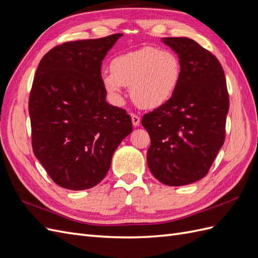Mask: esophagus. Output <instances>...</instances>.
<instances>
[{
	"label": "esophagus",
	"instance_id": "obj_1",
	"mask_svg": "<svg viewBox=\"0 0 258 258\" xmlns=\"http://www.w3.org/2000/svg\"><path fill=\"white\" fill-rule=\"evenodd\" d=\"M131 119H132V123H134L135 127H139L140 126V117L136 114H131Z\"/></svg>",
	"mask_w": 258,
	"mask_h": 258
}]
</instances>
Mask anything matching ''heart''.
Masks as SVG:
<instances>
[{"mask_svg": "<svg viewBox=\"0 0 258 258\" xmlns=\"http://www.w3.org/2000/svg\"><path fill=\"white\" fill-rule=\"evenodd\" d=\"M181 75V62L174 52L145 46L116 56L111 72L101 74V82L116 100L120 99L122 86H130L132 100L139 106L154 110L174 96Z\"/></svg>", "mask_w": 258, "mask_h": 258, "instance_id": "heart-1", "label": "heart"}]
</instances>
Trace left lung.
I'll use <instances>...</instances> for the list:
<instances>
[{"instance_id":"obj_1","label":"left lung","mask_w":258,"mask_h":258,"mask_svg":"<svg viewBox=\"0 0 258 258\" xmlns=\"http://www.w3.org/2000/svg\"><path fill=\"white\" fill-rule=\"evenodd\" d=\"M182 68L169 102L143 116L151 138L147 166L168 186L205 177L224 144L229 99L223 68L212 53L187 37H163Z\"/></svg>"}]
</instances>
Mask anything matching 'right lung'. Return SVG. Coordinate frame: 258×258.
Instances as JSON below:
<instances>
[{
    "mask_svg": "<svg viewBox=\"0 0 258 258\" xmlns=\"http://www.w3.org/2000/svg\"><path fill=\"white\" fill-rule=\"evenodd\" d=\"M122 34L56 46L37 67L29 100L35 157L57 185L99 184L132 132L127 112L106 102L101 66Z\"/></svg>",
    "mask_w": 258,
    "mask_h": 258,
    "instance_id": "obj_1",
    "label": "right lung"
}]
</instances>
